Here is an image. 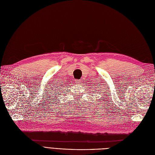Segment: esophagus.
I'll return each mask as SVG.
<instances>
[{"mask_svg":"<svg viewBox=\"0 0 155 155\" xmlns=\"http://www.w3.org/2000/svg\"><path fill=\"white\" fill-rule=\"evenodd\" d=\"M75 81H76V83L77 84H80V83H81V80H80V79H76Z\"/></svg>","mask_w":155,"mask_h":155,"instance_id":"obj_1","label":"esophagus"}]
</instances>
